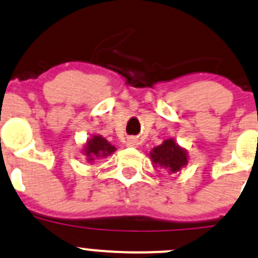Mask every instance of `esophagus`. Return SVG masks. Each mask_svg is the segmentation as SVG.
Masks as SVG:
<instances>
[{"instance_id":"obj_1","label":"esophagus","mask_w":258,"mask_h":258,"mask_svg":"<svg viewBox=\"0 0 258 258\" xmlns=\"http://www.w3.org/2000/svg\"><path fill=\"white\" fill-rule=\"evenodd\" d=\"M125 144L128 145V147H137L138 145V140L135 139V138H128L125 142Z\"/></svg>"}]
</instances>
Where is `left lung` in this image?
Returning a JSON list of instances; mask_svg holds the SVG:
<instances>
[{
  "mask_svg": "<svg viewBox=\"0 0 258 258\" xmlns=\"http://www.w3.org/2000/svg\"><path fill=\"white\" fill-rule=\"evenodd\" d=\"M150 159L154 165L168 170L169 174L180 171L187 165V153L174 139L164 140L163 144L150 151Z\"/></svg>",
  "mask_w": 258,
  "mask_h": 258,
  "instance_id": "8db88e82",
  "label": "left lung"
}]
</instances>
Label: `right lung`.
Listing matches in <instances>:
<instances>
[{
  "label": "right lung",
  "mask_w": 258,
  "mask_h": 258,
  "mask_svg": "<svg viewBox=\"0 0 258 258\" xmlns=\"http://www.w3.org/2000/svg\"><path fill=\"white\" fill-rule=\"evenodd\" d=\"M115 150V147H113L109 142H107V139H104L100 135H93L87 142L83 153L88 163H95L98 159L107 158Z\"/></svg>",
  "instance_id": "right-lung-1"
}]
</instances>
